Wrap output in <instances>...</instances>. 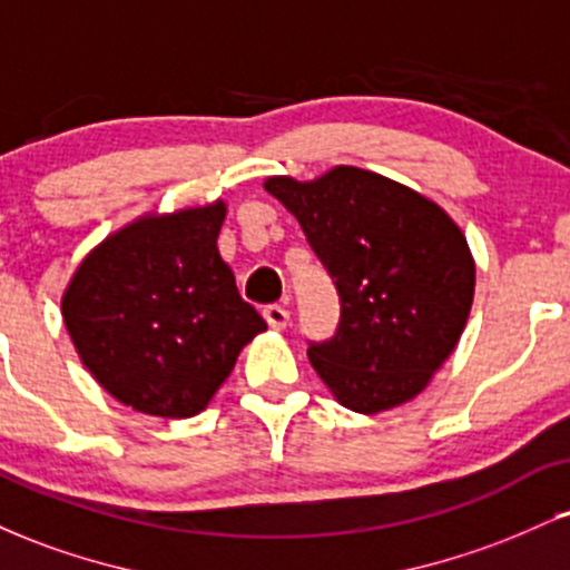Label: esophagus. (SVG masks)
I'll use <instances>...</instances> for the list:
<instances>
[{
  "instance_id": "obj_1",
  "label": "esophagus",
  "mask_w": 570,
  "mask_h": 570,
  "mask_svg": "<svg viewBox=\"0 0 570 570\" xmlns=\"http://www.w3.org/2000/svg\"><path fill=\"white\" fill-rule=\"evenodd\" d=\"M263 316L271 330H286V324H289V311L281 305H267L263 311Z\"/></svg>"
}]
</instances>
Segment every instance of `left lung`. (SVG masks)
<instances>
[{"mask_svg":"<svg viewBox=\"0 0 570 570\" xmlns=\"http://www.w3.org/2000/svg\"><path fill=\"white\" fill-rule=\"evenodd\" d=\"M330 276L337 335L307 358L332 396L362 415L407 404L461 340L474 303V257L448 212L417 189L356 166L311 181L267 176Z\"/></svg>","mask_w":570,"mask_h":570,"instance_id":"left-lung-1","label":"left lung"}]
</instances>
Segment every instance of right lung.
Here are the masks:
<instances>
[{
	"label": "right lung",
	"instance_id": "1",
	"mask_svg": "<svg viewBox=\"0 0 570 570\" xmlns=\"http://www.w3.org/2000/svg\"><path fill=\"white\" fill-rule=\"evenodd\" d=\"M227 203L147 212L96 244L71 273L61 316L77 356L126 407L193 417L267 330L244 303L217 238Z\"/></svg>",
	"mask_w": 570,
	"mask_h": 570
}]
</instances>
